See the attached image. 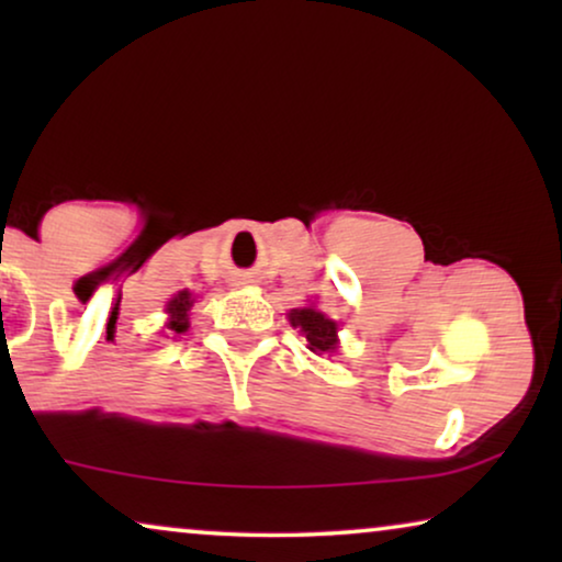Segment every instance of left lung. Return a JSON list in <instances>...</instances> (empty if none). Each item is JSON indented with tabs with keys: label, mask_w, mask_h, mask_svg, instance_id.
<instances>
[{
	"label": "left lung",
	"mask_w": 562,
	"mask_h": 562,
	"mask_svg": "<svg viewBox=\"0 0 562 562\" xmlns=\"http://www.w3.org/2000/svg\"><path fill=\"white\" fill-rule=\"evenodd\" d=\"M291 327H299L310 342V350L317 352H335L337 350V322L327 314H322L317 306H302V310L289 312Z\"/></svg>",
	"instance_id": "obj_1"
}]
</instances>
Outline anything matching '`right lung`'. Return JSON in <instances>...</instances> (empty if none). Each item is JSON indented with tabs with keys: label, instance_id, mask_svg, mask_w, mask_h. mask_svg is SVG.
I'll list each match as a JSON object with an SVG mask.
<instances>
[{
	"label": "right lung",
	"instance_id": "obj_1",
	"mask_svg": "<svg viewBox=\"0 0 562 562\" xmlns=\"http://www.w3.org/2000/svg\"><path fill=\"white\" fill-rule=\"evenodd\" d=\"M191 306H194V296H191V291H179V294L166 304V312H168L166 327L171 329V333H179V335L187 333Z\"/></svg>",
	"mask_w": 562,
	"mask_h": 562
}]
</instances>
